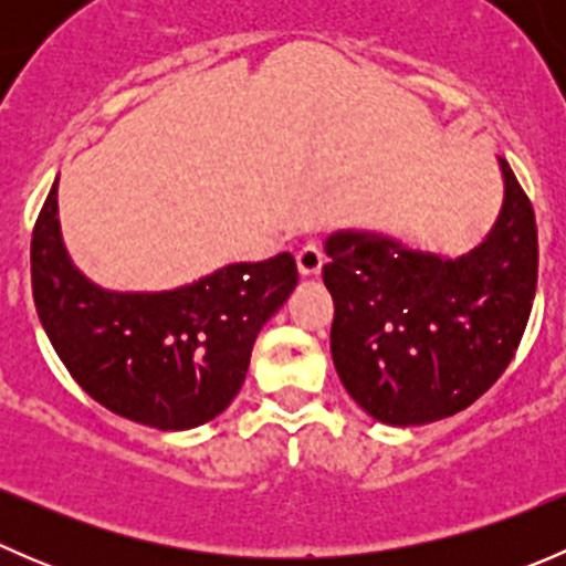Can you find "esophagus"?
Segmentation results:
<instances>
[{
	"label": "esophagus",
	"mask_w": 566,
	"mask_h": 566,
	"mask_svg": "<svg viewBox=\"0 0 566 566\" xmlns=\"http://www.w3.org/2000/svg\"><path fill=\"white\" fill-rule=\"evenodd\" d=\"M295 262H298L301 276L315 279L317 273L323 271V251H319L317 243H306V247L295 254Z\"/></svg>",
	"instance_id": "1"
}]
</instances>
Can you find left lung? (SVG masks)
Masks as SVG:
<instances>
[{"instance_id": "1", "label": "left lung", "mask_w": 566, "mask_h": 566, "mask_svg": "<svg viewBox=\"0 0 566 566\" xmlns=\"http://www.w3.org/2000/svg\"><path fill=\"white\" fill-rule=\"evenodd\" d=\"M504 205L468 254H427L375 232H334L323 282L331 356L347 394L384 424L447 419L515 358L536 293V221L506 158Z\"/></svg>"}]
</instances>
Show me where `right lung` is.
I'll return each mask as SVG.
<instances>
[{
    "label": "right lung",
    "instance_id": "add662e5",
    "mask_svg": "<svg viewBox=\"0 0 566 566\" xmlns=\"http://www.w3.org/2000/svg\"><path fill=\"white\" fill-rule=\"evenodd\" d=\"M295 284L293 254H276L167 293L98 287L62 247L56 182L32 230V295L56 356L95 402L158 430H191L235 399L256 334Z\"/></svg>",
    "mask_w": 566,
    "mask_h": 566
}]
</instances>
